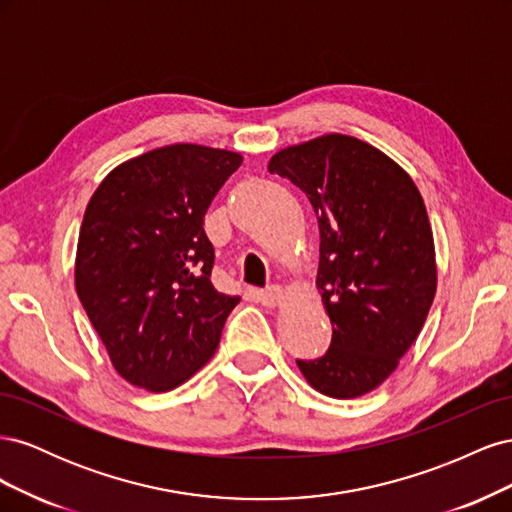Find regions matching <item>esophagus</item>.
<instances>
[{
  "label": "esophagus",
  "instance_id": "1",
  "mask_svg": "<svg viewBox=\"0 0 512 512\" xmlns=\"http://www.w3.org/2000/svg\"><path fill=\"white\" fill-rule=\"evenodd\" d=\"M282 294L284 292H282L280 286H269L265 290H256V301L262 303V305H267V307H273V305L280 303Z\"/></svg>",
  "mask_w": 512,
  "mask_h": 512
}]
</instances>
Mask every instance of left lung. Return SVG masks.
Here are the masks:
<instances>
[{
	"instance_id": "1",
	"label": "left lung",
	"mask_w": 512,
	"mask_h": 512,
	"mask_svg": "<svg viewBox=\"0 0 512 512\" xmlns=\"http://www.w3.org/2000/svg\"><path fill=\"white\" fill-rule=\"evenodd\" d=\"M269 173L305 192L320 230L316 286L333 339L320 359L297 365L316 391L361 397L393 374L436 294L421 192L380 149L346 134L277 151Z\"/></svg>"
}]
</instances>
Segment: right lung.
I'll list each match as a JSON object with an SVG mask.
<instances>
[{
    "mask_svg": "<svg viewBox=\"0 0 512 512\" xmlns=\"http://www.w3.org/2000/svg\"><path fill=\"white\" fill-rule=\"evenodd\" d=\"M235 151L168 145L119 164L91 196L74 284L117 374L164 393L218 348L239 297L213 288L205 213Z\"/></svg>",
    "mask_w": 512,
    "mask_h": 512,
    "instance_id": "obj_1",
    "label": "right lung"
}]
</instances>
